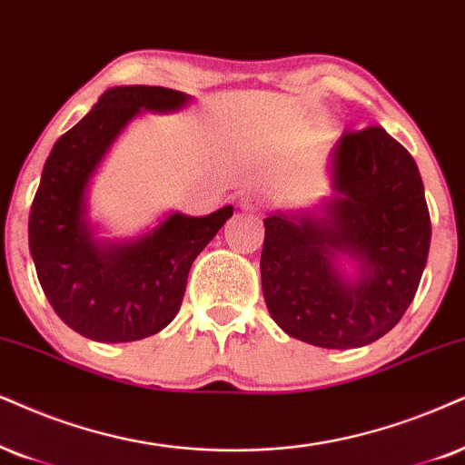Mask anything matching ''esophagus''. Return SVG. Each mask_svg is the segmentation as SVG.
I'll return each instance as SVG.
<instances>
[{
  "label": "esophagus",
  "instance_id": "34e87169",
  "mask_svg": "<svg viewBox=\"0 0 465 465\" xmlns=\"http://www.w3.org/2000/svg\"><path fill=\"white\" fill-rule=\"evenodd\" d=\"M240 210L249 214H260L263 210V199L252 197V195H244L240 197Z\"/></svg>",
  "mask_w": 465,
  "mask_h": 465
}]
</instances>
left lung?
Instances as JSON below:
<instances>
[{
	"instance_id": "1",
	"label": "left lung",
	"mask_w": 465,
	"mask_h": 465,
	"mask_svg": "<svg viewBox=\"0 0 465 465\" xmlns=\"http://www.w3.org/2000/svg\"><path fill=\"white\" fill-rule=\"evenodd\" d=\"M332 199L263 219L262 290L293 339L362 348L397 326L425 270L431 221L414 158L384 128L345 133L328 154ZM357 263L345 277L338 257Z\"/></svg>"
}]
</instances>
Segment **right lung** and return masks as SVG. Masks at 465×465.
<instances>
[{
	"mask_svg": "<svg viewBox=\"0 0 465 465\" xmlns=\"http://www.w3.org/2000/svg\"><path fill=\"white\" fill-rule=\"evenodd\" d=\"M189 101L169 87H109L46 158L29 213V252L53 311L87 339L126 343L172 324L193 262L233 214L232 205L208 216L172 213L128 242L94 238L87 189L114 141L139 111L169 114Z\"/></svg>",
	"mask_w": 465,
	"mask_h": 465,
	"instance_id": "obj_1",
	"label": "right lung"
}]
</instances>
